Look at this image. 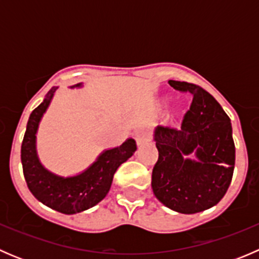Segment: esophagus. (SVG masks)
Listing matches in <instances>:
<instances>
[{
  "instance_id": "34e87169",
  "label": "esophagus",
  "mask_w": 259,
  "mask_h": 259,
  "mask_svg": "<svg viewBox=\"0 0 259 259\" xmlns=\"http://www.w3.org/2000/svg\"><path fill=\"white\" fill-rule=\"evenodd\" d=\"M135 139H137L138 145H143L150 140V133L146 129H140L135 133Z\"/></svg>"
}]
</instances>
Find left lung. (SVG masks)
Wrapping results in <instances>:
<instances>
[{"label":"left lung","instance_id":"1","mask_svg":"<svg viewBox=\"0 0 259 259\" xmlns=\"http://www.w3.org/2000/svg\"><path fill=\"white\" fill-rule=\"evenodd\" d=\"M169 85L193 100L180 127L158 126L154 132L159 158L151 188L171 210L199 213L218 204L232 182L236 146L231 119L200 86L176 80H169ZM192 152L197 161L186 158Z\"/></svg>","mask_w":259,"mask_h":259}]
</instances>
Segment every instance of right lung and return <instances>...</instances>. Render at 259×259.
I'll return each mask as SVG.
<instances>
[{"label": "right lung", "mask_w": 259, "mask_h": 259, "mask_svg": "<svg viewBox=\"0 0 259 259\" xmlns=\"http://www.w3.org/2000/svg\"><path fill=\"white\" fill-rule=\"evenodd\" d=\"M56 90L57 88H52L28 117L21 145V163L28 189L36 199L60 213L75 214L94 207L106 197L115 171L135 153L137 143L134 139H127L117 148L103 151L95 163L79 176L64 178L49 171L36 153V133Z\"/></svg>", "instance_id": "obj_1"}]
</instances>
